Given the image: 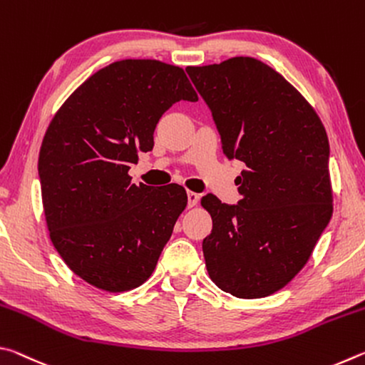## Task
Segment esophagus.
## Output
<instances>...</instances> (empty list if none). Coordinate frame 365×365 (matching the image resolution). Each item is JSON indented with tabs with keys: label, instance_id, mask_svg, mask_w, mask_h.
I'll use <instances>...</instances> for the list:
<instances>
[{
	"label": "esophagus",
	"instance_id": "1",
	"mask_svg": "<svg viewBox=\"0 0 365 365\" xmlns=\"http://www.w3.org/2000/svg\"><path fill=\"white\" fill-rule=\"evenodd\" d=\"M200 202V195L195 193V191H188V206L193 207Z\"/></svg>",
	"mask_w": 365,
	"mask_h": 365
}]
</instances>
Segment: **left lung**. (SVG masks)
I'll use <instances>...</instances> for the list:
<instances>
[{
  "instance_id": "8db88e82",
  "label": "left lung",
  "mask_w": 365,
  "mask_h": 365,
  "mask_svg": "<svg viewBox=\"0 0 365 365\" xmlns=\"http://www.w3.org/2000/svg\"><path fill=\"white\" fill-rule=\"evenodd\" d=\"M211 109L222 150L246 164L242 200L201 197L212 232L206 267L222 292L265 298L304 267L333 212L330 146L322 120L294 86L255 58L187 67Z\"/></svg>"
}]
</instances>
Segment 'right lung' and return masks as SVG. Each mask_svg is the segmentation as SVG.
<instances>
[{"label": "right lung", "instance_id": "obj_1", "mask_svg": "<svg viewBox=\"0 0 365 365\" xmlns=\"http://www.w3.org/2000/svg\"><path fill=\"white\" fill-rule=\"evenodd\" d=\"M182 100L197 95L180 67L123 59L86 78L49 122L38 158L49 238L73 274L104 292L150 279L187 207L182 185L153 188L128 175Z\"/></svg>", "mask_w": 365, "mask_h": 365}]
</instances>
